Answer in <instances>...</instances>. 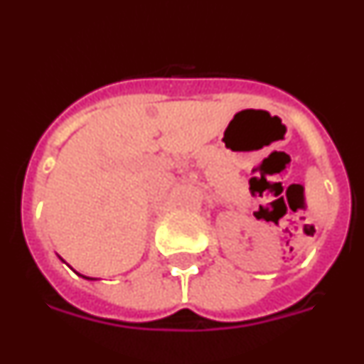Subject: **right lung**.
I'll list each match as a JSON object with an SVG mask.
<instances>
[{"label":"right lung","mask_w":364,"mask_h":364,"mask_svg":"<svg viewBox=\"0 0 364 364\" xmlns=\"http://www.w3.org/2000/svg\"><path fill=\"white\" fill-rule=\"evenodd\" d=\"M60 259H62V257H60ZM63 260V259H62ZM63 262H65V260H63ZM80 275V273H78ZM80 277H83V279H89V281H95V279H91V277H85V275H80Z\"/></svg>","instance_id":"1"}]
</instances>
